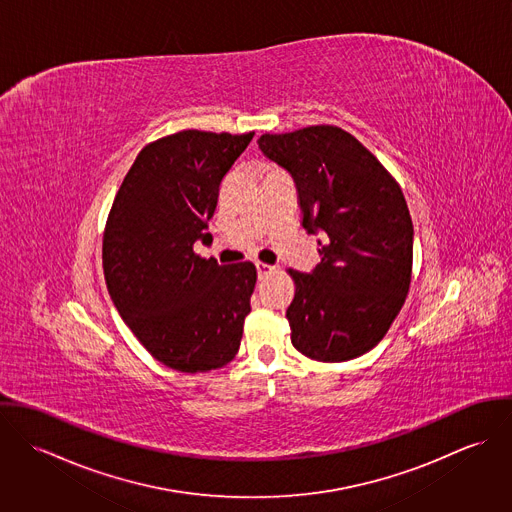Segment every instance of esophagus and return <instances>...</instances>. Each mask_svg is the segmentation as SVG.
<instances>
[{
  "label": "esophagus",
  "mask_w": 512,
  "mask_h": 512,
  "mask_svg": "<svg viewBox=\"0 0 512 512\" xmlns=\"http://www.w3.org/2000/svg\"><path fill=\"white\" fill-rule=\"evenodd\" d=\"M256 270H258V278L264 280L268 276H272L276 272V266H270V264H264V262H256Z\"/></svg>",
  "instance_id": "esophagus-1"
}]
</instances>
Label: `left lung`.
Returning <instances> with one entry per match:
<instances>
[{"mask_svg":"<svg viewBox=\"0 0 512 512\" xmlns=\"http://www.w3.org/2000/svg\"><path fill=\"white\" fill-rule=\"evenodd\" d=\"M262 153L293 177L301 224L319 240L321 262L288 270L293 347L323 363L370 351L400 313L412 280L414 226L394 177L337 126L264 134Z\"/></svg>","mask_w":512,"mask_h":512,"instance_id":"8db88e82","label":"left lung"}]
</instances>
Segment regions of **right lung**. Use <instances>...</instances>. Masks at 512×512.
Listing matches in <instances>:
<instances>
[{
  "instance_id": "add662e5",
  "label": "right lung",
  "mask_w": 512,
  "mask_h": 512,
  "mask_svg": "<svg viewBox=\"0 0 512 512\" xmlns=\"http://www.w3.org/2000/svg\"><path fill=\"white\" fill-rule=\"evenodd\" d=\"M252 138L183 130L147 144L108 215V293L151 357L181 372L220 368L240 347L256 266H220L193 246L213 240L220 181Z\"/></svg>"
}]
</instances>
